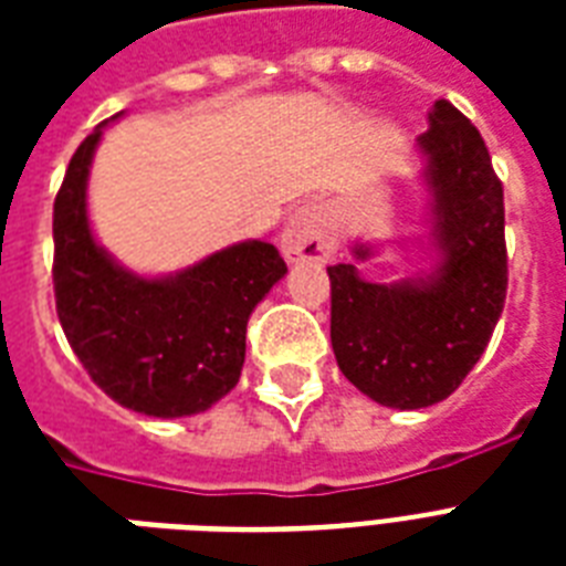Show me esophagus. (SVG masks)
<instances>
[{
	"mask_svg": "<svg viewBox=\"0 0 566 566\" xmlns=\"http://www.w3.org/2000/svg\"><path fill=\"white\" fill-rule=\"evenodd\" d=\"M282 252L287 261H328L335 252V238L326 211L319 205H305L293 213L282 231Z\"/></svg>",
	"mask_w": 566,
	"mask_h": 566,
	"instance_id": "1",
	"label": "esophagus"
}]
</instances>
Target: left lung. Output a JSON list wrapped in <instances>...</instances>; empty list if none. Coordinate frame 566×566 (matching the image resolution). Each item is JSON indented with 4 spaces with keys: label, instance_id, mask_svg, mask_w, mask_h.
<instances>
[{
    "label": "left lung",
    "instance_id": "left-lung-1",
    "mask_svg": "<svg viewBox=\"0 0 566 566\" xmlns=\"http://www.w3.org/2000/svg\"><path fill=\"white\" fill-rule=\"evenodd\" d=\"M440 264L399 284L364 282L355 264L328 266L332 349L361 394L387 408L447 399L482 358L509 291L505 202L479 128L447 99L420 135ZM367 258L370 249L355 247Z\"/></svg>",
    "mask_w": 566,
    "mask_h": 566
}]
</instances>
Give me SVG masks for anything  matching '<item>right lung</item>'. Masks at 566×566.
I'll list each match as a JSON object with an SVG mask.
<instances>
[{
  "label": "right lung",
  "instance_id": "add662e5",
  "mask_svg": "<svg viewBox=\"0 0 566 566\" xmlns=\"http://www.w3.org/2000/svg\"><path fill=\"white\" fill-rule=\"evenodd\" d=\"M102 126L75 149L55 196L57 319L87 376L123 408L146 417L208 411L238 385L249 314L287 264L273 243L247 240L167 279L123 270L87 222L84 193Z\"/></svg>",
  "mask_w": 566,
  "mask_h": 566
}]
</instances>
